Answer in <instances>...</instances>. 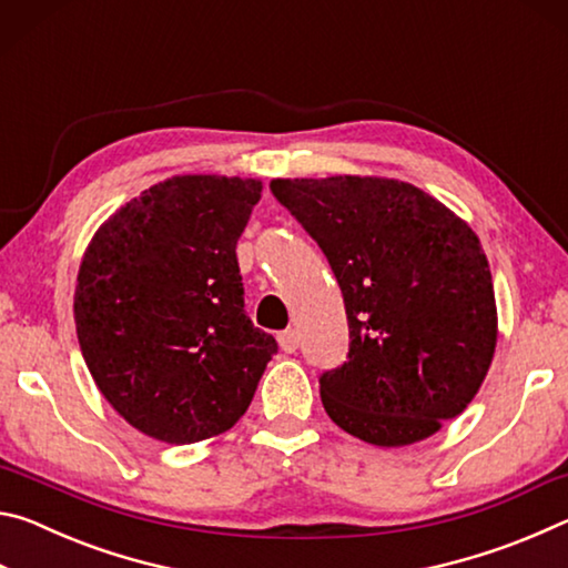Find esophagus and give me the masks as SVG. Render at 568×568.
I'll use <instances>...</instances> for the list:
<instances>
[{"label": "esophagus", "mask_w": 568, "mask_h": 568, "mask_svg": "<svg viewBox=\"0 0 568 568\" xmlns=\"http://www.w3.org/2000/svg\"><path fill=\"white\" fill-rule=\"evenodd\" d=\"M277 343H281V348L285 353H295L297 345H301V333L293 331V328H287L281 335H277Z\"/></svg>", "instance_id": "obj_1"}]
</instances>
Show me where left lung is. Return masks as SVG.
Listing matches in <instances>:
<instances>
[{
    "mask_svg": "<svg viewBox=\"0 0 568 568\" xmlns=\"http://www.w3.org/2000/svg\"><path fill=\"white\" fill-rule=\"evenodd\" d=\"M271 190L328 257L348 315V361L321 378L325 413L373 446L434 436L468 408L496 353L478 235L396 178H275Z\"/></svg>",
    "mask_w": 568,
    "mask_h": 568,
    "instance_id": "8db88e82",
    "label": "left lung"
}]
</instances>
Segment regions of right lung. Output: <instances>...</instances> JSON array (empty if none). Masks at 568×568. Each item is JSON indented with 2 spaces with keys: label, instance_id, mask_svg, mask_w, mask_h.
I'll return each mask as SVG.
<instances>
[{
  "label": "right lung",
  "instance_id": "right-lung-1",
  "mask_svg": "<svg viewBox=\"0 0 568 568\" xmlns=\"http://www.w3.org/2000/svg\"><path fill=\"white\" fill-rule=\"evenodd\" d=\"M263 182L172 175L94 230L74 285V325L94 386L162 444H197L243 418L271 333L243 311L235 245Z\"/></svg>",
  "mask_w": 568,
  "mask_h": 568
}]
</instances>
